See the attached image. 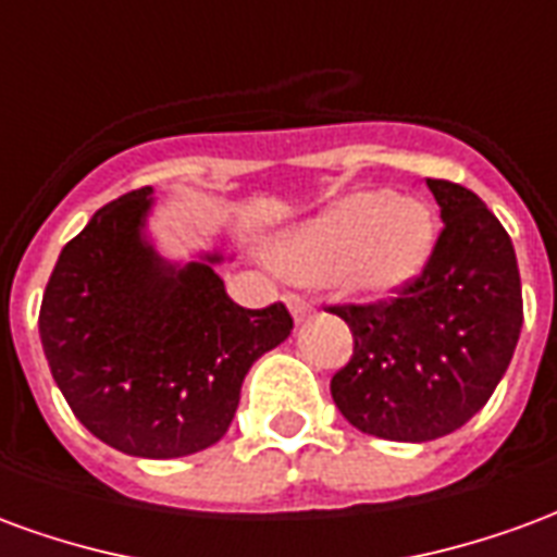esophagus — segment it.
<instances>
[{"label":"esophagus","instance_id":"obj_1","mask_svg":"<svg viewBox=\"0 0 557 557\" xmlns=\"http://www.w3.org/2000/svg\"><path fill=\"white\" fill-rule=\"evenodd\" d=\"M286 304H289L292 319H295V322H304V319H310V313H313V307L304 301V298H298V295H289Z\"/></svg>","mask_w":557,"mask_h":557}]
</instances>
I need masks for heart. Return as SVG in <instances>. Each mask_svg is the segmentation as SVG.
<instances>
[{
    "instance_id": "1",
    "label": "heart",
    "mask_w": 557,
    "mask_h": 557,
    "mask_svg": "<svg viewBox=\"0 0 557 557\" xmlns=\"http://www.w3.org/2000/svg\"><path fill=\"white\" fill-rule=\"evenodd\" d=\"M435 235V214L423 199L361 187L277 235L268 256L292 280H331L355 295L387 298L420 277Z\"/></svg>"
}]
</instances>
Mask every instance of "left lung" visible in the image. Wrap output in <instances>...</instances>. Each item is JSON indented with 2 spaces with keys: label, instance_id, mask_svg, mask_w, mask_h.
<instances>
[{
  "label": "left lung",
  "instance_id": "left-lung-1",
  "mask_svg": "<svg viewBox=\"0 0 557 557\" xmlns=\"http://www.w3.org/2000/svg\"><path fill=\"white\" fill-rule=\"evenodd\" d=\"M444 230L399 298L331 307L355 337L331 397L355 430L432 442L474 418L510 367L522 331L513 242L468 187L426 178Z\"/></svg>",
  "mask_w": 557,
  "mask_h": 557
}]
</instances>
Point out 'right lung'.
I'll list each match as a JSON object with an SVG mask.
<instances>
[{
	"label": "right lung",
	"mask_w": 557,
	"mask_h": 557,
	"mask_svg": "<svg viewBox=\"0 0 557 557\" xmlns=\"http://www.w3.org/2000/svg\"><path fill=\"white\" fill-rule=\"evenodd\" d=\"M154 190L95 211L62 247L38 331L55 385L86 430L127 456L178 459L230 430L247 370L292 334L283 304L244 310L208 250L172 262L148 235Z\"/></svg>",
	"instance_id": "1"
}]
</instances>
